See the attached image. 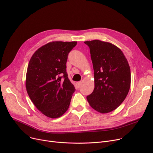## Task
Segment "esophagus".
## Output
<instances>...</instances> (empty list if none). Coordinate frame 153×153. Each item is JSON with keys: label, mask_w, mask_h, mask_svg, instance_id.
<instances>
[{"label": "esophagus", "mask_w": 153, "mask_h": 153, "mask_svg": "<svg viewBox=\"0 0 153 153\" xmlns=\"http://www.w3.org/2000/svg\"><path fill=\"white\" fill-rule=\"evenodd\" d=\"M76 85H77V87L79 88V87H80V86H81V82H77L76 83Z\"/></svg>", "instance_id": "obj_1"}]
</instances>
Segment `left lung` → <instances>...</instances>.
Segmentation results:
<instances>
[{
    "mask_svg": "<svg viewBox=\"0 0 153 153\" xmlns=\"http://www.w3.org/2000/svg\"><path fill=\"white\" fill-rule=\"evenodd\" d=\"M89 47L94 71L95 87L87 96L92 108L101 114L115 110L129 92L131 72L121 50L98 39L84 42Z\"/></svg>",
    "mask_w": 153,
    "mask_h": 153,
    "instance_id": "1",
    "label": "left lung"
}]
</instances>
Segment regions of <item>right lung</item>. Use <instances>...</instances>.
Returning <instances> with one entry per match:
<instances>
[{"instance_id":"add662e5","label":"right lung","mask_w":153,"mask_h":153,"mask_svg":"<svg viewBox=\"0 0 153 153\" xmlns=\"http://www.w3.org/2000/svg\"><path fill=\"white\" fill-rule=\"evenodd\" d=\"M76 42H53L39 48L31 56L26 76V89L35 107L55 118L68 110L76 91L68 77L66 62Z\"/></svg>"}]
</instances>
